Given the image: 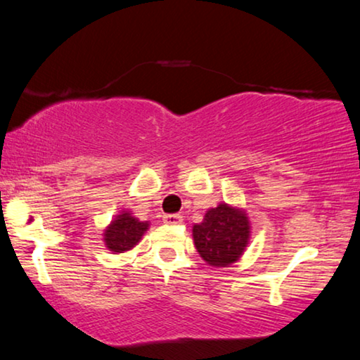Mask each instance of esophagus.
<instances>
[{
	"label": "esophagus",
	"instance_id": "esophagus-1",
	"mask_svg": "<svg viewBox=\"0 0 360 360\" xmlns=\"http://www.w3.org/2000/svg\"><path fill=\"white\" fill-rule=\"evenodd\" d=\"M184 221V216L181 214H165L164 216V223L167 224H180Z\"/></svg>",
	"mask_w": 360,
	"mask_h": 360
}]
</instances>
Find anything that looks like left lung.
Returning <instances> with one entry per match:
<instances>
[{"instance_id": "1", "label": "left lung", "mask_w": 360, "mask_h": 360, "mask_svg": "<svg viewBox=\"0 0 360 360\" xmlns=\"http://www.w3.org/2000/svg\"><path fill=\"white\" fill-rule=\"evenodd\" d=\"M249 229V219L243 210L221 203L206 211L203 223L193 226L195 248L213 267H228L248 248Z\"/></svg>"}]
</instances>
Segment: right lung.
Returning <instances> with one entry per match:
<instances>
[{
  "mask_svg": "<svg viewBox=\"0 0 360 360\" xmlns=\"http://www.w3.org/2000/svg\"><path fill=\"white\" fill-rule=\"evenodd\" d=\"M149 223H142L131 213H122L105 231L106 248L111 252H124L139 243Z\"/></svg>",
  "mask_w": 360,
  "mask_h": 360,
  "instance_id": "right-lung-1",
  "label": "right lung"
}]
</instances>
